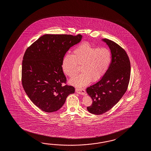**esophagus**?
I'll return each mask as SVG.
<instances>
[{
	"mask_svg": "<svg viewBox=\"0 0 151 151\" xmlns=\"http://www.w3.org/2000/svg\"><path fill=\"white\" fill-rule=\"evenodd\" d=\"M75 91L76 93L82 95V96H84L85 94V91L83 88H76Z\"/></svg>",
	"mask_w": 151,
	"mask_h": 151,
	"instance_id": "34e87169",
	"label": "esophagus"
}]
</instances>
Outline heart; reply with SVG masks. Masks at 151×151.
Instances as JSON below:
<instances>
[{
    "mask_svg": "<svg viewBox=\"0 0 151 151\" xmlns=\"http://www.w3.org/2000/svg\"><path fill=\"white\" fill-rule=\"evenodd\" d=\"M111 60L110 51L105 48H98L87 43H82L74 49L72 54H66L62 61V70L66 75L72 78L81 66L82 73L71 78L70 83L81 87L91 81L100 80L106 73Z\"/></svg>",
    "mask_w": 151,
    "mask_h": 151,
    "instance_id": "obj_1",
    "label": "heart"
}]
</instances>
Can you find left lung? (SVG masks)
I'll return each instance as SVG.
<instances>
[{"label":"left lung","mask_w":151,"mask_h":151,"mask_svg":"<svg viewBox=\"0 0 151 151\" xmlns=\"http://www.w3.org/2000/svg\"><path fill=\"white\" fill-rule=\"evenodd\" d=\"M102 41L110 49L111 63L101 80L86 90L93 102L87 109L96 115L106 113L116 104L126 92L130 78V62L126 52L113 41Z\"/></svg>","instance_id":"obj_1"}]
</instances>
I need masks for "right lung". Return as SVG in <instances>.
I'll return each instance as SVG.
<instances>
[{
  "mask_svg": "<svg viewBox=\"0 0 151 151\" xmlns=\"http://www.w3.org/2000/svg\"><path fill=\"white\" fill-rule=\"evenodd\" d=\"M82 36L45 35L26 49L22 64V84L30 100L47 113L61 108L74 93L73 86H63L66 78L62 61L70 48L80 42Z\"/></svg>",
  "mask_w": 151,
  "mask_h": 151,
  "instance_id": "add662e5",
  "label": "right lung"
}]
</instances>
